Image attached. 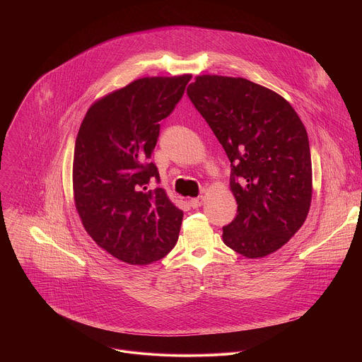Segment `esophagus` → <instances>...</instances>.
<instances>
[{
  "label": "esophagus",
  "instance_id": "1",
  "mask_svg": "<svg viewBox=\"0 0 362 362\" xmlns=\"http://www.w3.org/2000/svg\"><path fill=\"white\" fill-rule=\"evenodd\" d=\"M203 202H204V199H203V196H199V197H193V199H190V206L193 209H196V208H200V206L203 204Z\"/></svg>",
  "mask_w": 362,
  "mask_h": 362
}]
</instances>
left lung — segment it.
<instances>
[{
  "instance_id": "left-lung-1",
  "label": "left lung",
  "mask_w": 362,
  "mask_h": 362,
  "mask_svg": "<svg viewBox=\"0 0 362 362\" xmlns=\"http://www.w3.org/2000/svg\"><path fill=\"white\" fill-rule=\"evenodd\" d=\"M187 95L230 162L236 218L223 242L255 259L282 247L303 225L313 197L309 140L275 91L242 77L197 76Z\"/></svg>"
}]
</instances>
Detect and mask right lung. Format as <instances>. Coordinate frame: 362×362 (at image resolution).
Wrapping results in <instances>:
<instances>
[{
  "label": "right lung",
  "mask_w": 362,
  "mask_h": 362,
  "mask_svg": "<svg viewBox=\"0 0 362 362\" xmlns=\"http://www.w3.org/2000/svg\"><path fill=\"white\" fill-rule=\"evenodd\" d=\"M144 77L100 98L88 109L74 147L76 208L93 240L130 265H148L176 245L183 212L169 200L148 159L160 124L190 81Z\"/></svg>",
  "instance_id": "add662e5"
}]
</instances>
